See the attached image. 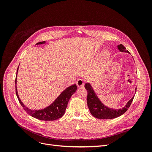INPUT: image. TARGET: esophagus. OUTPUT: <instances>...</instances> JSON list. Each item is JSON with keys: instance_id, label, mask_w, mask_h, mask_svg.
Instances as JSON below:
<instances>
[{"instance_id": "1", "label": "esophagus", "mask_w": 152, "mask_h": 152, "mask_svg": "<svg viewBox=\"0 0 152 152\" xmlns=\"http://www.w3.org/2000/svg\"><path fill=\"white\" fill-rule=\"evenodd\" d=\"M76 84H77V87L84 86V81L83 80V79H79L77 81V82H76Z\"/></svg>"}]
</instances>
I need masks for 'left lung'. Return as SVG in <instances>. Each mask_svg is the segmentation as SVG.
Masks as SVG:
<instances>
[{
	"label": "left lung",
	"instance_id": "8db88e82",
	"mask_svg": "<svg viewBox=\"0 0 152 152\" xmlns=\"http://www.w3.org/2000/svg\"><path fill=\"white\" fill-rule=\"evenodd\" d=\"M118 49L121 52H126L129 53L128 50H126L125 47L122 44L118 45ZM84 87L87 91V106H88L90 112L92 115V116L98 119H113L122 115L126 112L127 109L129 108L134 97H133L128 102H127L126 105L123 109L113 110L112 108H107L100 101L96 94H95L90 84H85ZM136 90L137 88H135V92H136Z\"/></svg>",
	"mask_w": 152,
	"mask_h": 152
}]
</instances>
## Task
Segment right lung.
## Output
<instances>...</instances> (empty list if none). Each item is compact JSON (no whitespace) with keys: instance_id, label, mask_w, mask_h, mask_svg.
<instances>
[{"instance_id":"add662e5","label":"right lung","mask_w":152,"mask_h":152,"mask_svg":"<svg viewBox=\"0 0 152 152\" xmlns=\"http://www.w3.org/2000/svg\"><path fill=\"white\" fill-rule=\"evenodd\" d=\"M44 43H45V42L42 41L39 42L36 44L38 45ZM18 70V68H17V72ZM17 84V76H16L15 78V84ZM77 89V88L76 84L72 85L64 91L50 106L46 107L45 108L42 110H31L30 109H28L26 107H25V105L22 103V102L18 97L17 90V86H15L16 94H17L19 102L22 106V107L23 108V109L25 110L26 111V113L29 114L30 116L37 118L39 119V120L42 121H54L62 117L63 115L65 114L69 99L71 98V95L76 92Z\"/></svg>"}]
</instances>
